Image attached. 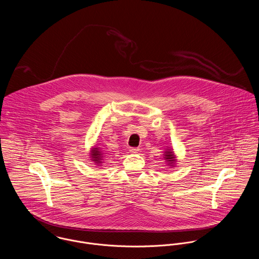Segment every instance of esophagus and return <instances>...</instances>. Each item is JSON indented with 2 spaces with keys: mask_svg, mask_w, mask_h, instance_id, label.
<instances>
[{
  "mask_svg": "<svg viewBox=\"0 0 259 259\" xmlns=\"http://www.w3.org/2000/svg\"><path fill=\"white\" fill-rule=\"evenodd\" d=\"M129 151H130V153H132V154H136V153H138L139 149L136 148V147H131V148L129 149Z\"/></svg>",
  "mask_w": 259,
  "mask_h": 259,
  "instance_id": "obj_1",
  "label": "esophagus"
}]
</instances>
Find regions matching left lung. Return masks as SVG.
Segmentation results:
<instances>
[{
    "instance_id": "obj_1",
    "label": "left lung",
    "mask_w": 259,
    "mask_h": 259,
    "mask_svg": "<svg viewBox=\"0 0 259 259\" xmlns=\"http://www.w3.org/2000/svg\"><path fill=\"white\" fill-rule=\"evenodd\" d=\"M170 155H166L167 156V159L170 161V162H172V161H175L174 160V156H172V153H169Z\"/></svg>"
}]
</instances>
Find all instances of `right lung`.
<instances>
[{
	"instance_id": "obj_1",
	"label": "right lung",
	"mask_w": 259,
	"mask_h": 259,
	"mask_svg": "<svg viewBox=\"0 0 259 259\" xmlns=\"http://www.w3.org/2000/svg\"><path fill=\"white\" fill-rule=\"evenodd\" d=\"M93 156H94L93 158H95V159H93L94 161H97V162H98V161L100 160V152H99V151H95L94 154H93Z\"/></svg>"
}]
</instances>
